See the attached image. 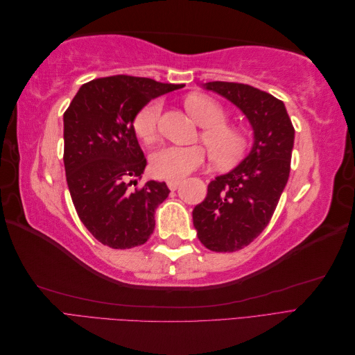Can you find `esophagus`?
<instances>
[{
	"instance_id": "1",
	"label": "esophagus",
	"mask_w": 355,
	"mask_h": 355,
	"mask_svg": "<svg viewBox=\"0 0 355 355\" xmlns=\"http://www.w3.org/2000/svg\"><path fill=\"white\" fill-rule=\"evenodd\" d=\"M179 184H180V180H167V187L171 191H175L179 187Z\"/></svg>"
}]
</instances>
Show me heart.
<instances>
[{
	"mask_svg": "<svg viewBox=\"0 0 355 355\" xmlns=\"http://www.w3.org/2000/svg\"><path fill=\"white\" fill-rule=\"evenodd\" d=\"M189 114L204 127L201 141L209 148L214 163L231 166L240 161L250 146V139L243 128L228 124V112L207 94H191L185 102ZM161 102L153 101L142 106L133 118V130L145 144H153L158 136ZM209 158L202 146H163L151 158V171L159 179L179 180L200 168Z\"/></svg>",
	"mask_w": 355,
	"mask_h": 355,
	"instance_id": "heart-1",
	"label": "heart"
}]
</instances>
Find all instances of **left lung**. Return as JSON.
I'll use <instances>...</instances> for the list:
<instances>
[{
    "label": "left lung",
    "instance_id": "8db88e82",
    "mask_svg": "<svg viewBox=\"0 0 355 355\" xmlns=\"http://www.w3.org/2000/svg\"><path fill=\"white\" fill-rule=\"evenodd\" d=\"M207 90L231 101L254 130L252 153L207 187L192 211L198 240L211 252H237L270 223L290 173L295 128L284 103L249 84L211 81Z\"/></svg>",
    "mask_w": 355,
    "mask_h": 355
}]
</instances>
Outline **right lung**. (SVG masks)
<instances>
[{"instance_id":"obj_1","label":"right lung","mask_w":355,"mask_h":355,"mask_svg":"<svg viewBox=\"0 0 355 355\" xmlns=\"http://www.w3.org/2000/svg\"><path fill=\"white\" fill-rule=\"evenodd\" d=\"M182 87L130 75L96 78L81 85L63 114L71 198L84 227L103 245L132 249L154 232L155 209L170 191L155 180L139 187L146 158L133 118L151 99Z\"/></svg>"}]
</instances>
